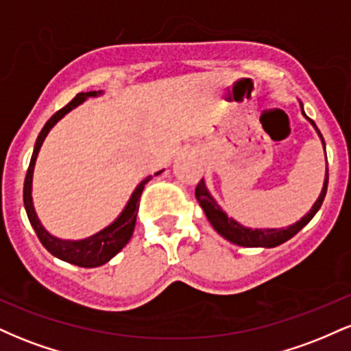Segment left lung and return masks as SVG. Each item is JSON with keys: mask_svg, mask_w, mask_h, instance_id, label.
Returning a JSON list of instances; mask_svg holds the SVG:
<instances>
[{"mask_svg": "<svg viewBox=\"0 0 351 351\" xmlns=\"http://www.w3.org/2000/svg\"><path fill=\"white\" fill-rule=\"evenodd\" d=\"M300 107H302V104H300ZM302 114H304L305 119H307L308 122L315 127L317 134L322 138V143H324V147H325L324 136H322L320 130L317 128L315 122H313V120H310L308 117L305 115L304 107H302ZM327 186H328V167H327V170H325L324 188H322L320 196H318L315 203H313L312 209H310L307 215L302 217L300 221H297L295 224H292V226H289V228H280V229H276V228L274 229H252V228H245V226H243V224H239L237 221L232 219V217H229L226 213L219 208V204H217L216 199L213 198L211 193L208 191L204 180H201L198 183L195 195H196V199H198L199 206L203 208L208 221L211 223V226L216 229L217 234L223 236L224 239L229 241V243L243 245V247H276V245L284 244L285 241H289L291 237L295 236L302 228L307 226V224L310 223V219L317 215V211L320 209L322 203H324L325 195H327Z\"/></svg>", "mask_w": 351, "mask_h": 351, "instance_id": "1", "label": "left lung"}]
</instances>
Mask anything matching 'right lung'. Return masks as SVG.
<instances>
[{
  "label": "right lung",
  "instance_id": "obj_1",
  "mask_svg": "<svg viewBox=\"0 0 351 351\" xmlns=\"http://www.w3.org/2000/svg\"><path fill=\"white\" fill-rule=\"evenodd\" d=\"M100 94H102V90L80 92V94L75 95V97L72 99L66 107L60 108V110L56 112V114L47 120L46 125L43 127L41 134L38 136V140H36L33 156H31L29 168H27L26 180H24V191H23L24 208H26L31 226L34 228L36 234H38L41 244L52 254V256L58 257V259L66 261V263L69 264L79 265V267H99V265H104L106 263H108L115 254L122 251L125 245H127L132 234H134L140 196H142L145 184L152 180V175H150L145 180L140 181V184L135 188V191L132 193L130 199H128L127 206L123 208V211L120 213V216L117 217L110 226L104 228L102 231L97 232V234L86 237V239H80V241H66L49 234V232L44 229L41 221H39V217L34 211L33 196H31V191H33V173H34V165H36V158H38V153L41 150V145L44 142V138H46V135L49 134L51 128L54 127V125L58 123L64 115L69 114L72 108L80 106L86 99L97 97ZM162 171H156L155 176L160 175Z\"/></svg>",
  "mask_w": 351,
  "mask_h": 351
}]
</instances>
